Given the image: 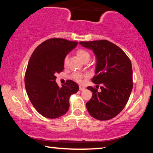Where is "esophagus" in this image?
Masks as SVG:
<instances>
[{
  "mask_svg": "<svg viewBox=\"0 0 153 153\" xmlns=\"http://www.w3.org/2000/svg\"><path fill=\"white\" fill-rule=\"evenodd\" d=\"M79 90H81V91H83V90H85V88L82 86H79Z\"/></svg>",
  "mask_w": 153,
  "mask_h": 153,
  "instance_id": "34e87169",
  "label": "esophagus"
}]
</instances>
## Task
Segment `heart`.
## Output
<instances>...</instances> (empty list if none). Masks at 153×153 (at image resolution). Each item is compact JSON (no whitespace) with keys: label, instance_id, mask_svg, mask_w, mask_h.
I'll list each match as a JSON object with an SVG mask.
<instances>
[{"label":"heart","instance_id":"b5f03b06","mask_svg":"<svg viewBox=\"0 0 153 153\" xmlns=\"http://www.w3.org/2000/svg\"><path fill=\"white\" fill-rule=\"evenodd\" d=\"M76 54L77 56H78L84 63H86V62H88L90 60V54L89 52L87 51L86 50H84V49H79V50L77 51ZM67 61H68V56L66 55L63 59V65L65 66L67 65ZM71 77L75 80V81H76L78 83H81L82 81L83 77H84V75L81 73H79V72H74V73L71 74Z\"/></svg>","mask_w":153,"mask_h":153}]
</instances>
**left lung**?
Returning a JSON list of instances; mask_svg holds the SVG:
<instances>
[{
    "label": "left lung",
    "instance_id": "left-lung-1",
    "mask_svg": "<svg viewBox=\"0 0 153 153\" xmlns=\"http://www.w3.org/2000/svg\"><path fill=\"white\" fill-rule=\"evenodd\" d=\"M91 49L97 57L96 84H101V92L87 88L92 97L86 102L87 110L98 120H111L120 113L128 102L133 88L132 67L130 59L117 45L107 40L80 42ZM98 86V85H97Z\"/></svg>",
    "mask_w": 153,
    "mask_h": 153
}]
</instances>
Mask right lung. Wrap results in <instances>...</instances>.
<instances>
[{"instance_id": "right-lung-1", "label": "right lung", "mask_w": 153, "mask_h": 153, "mask_svg": "<svg viewBox=\"0 0 153 153\" xmlns=\"http://www.w3.org/2000/svg\"><path fill=\"white\" fill-rule=\"evenodd\" d=\"M78 42L53 38L38 45L33 52L25 74V86L30 102L40 115L55 119L69 108L70 96L79 86L67 80L61 88L55 82L56 74L63 71V59Z\"/></svg>"}]
</instances>
